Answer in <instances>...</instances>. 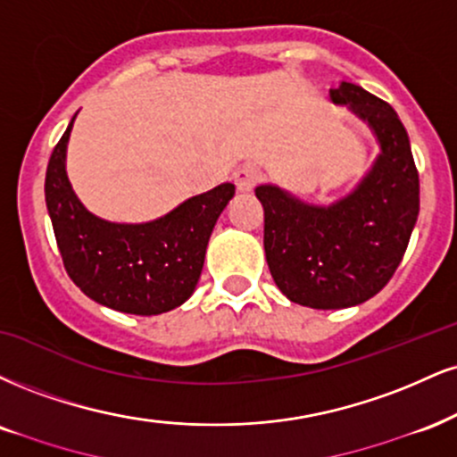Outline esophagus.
<instances>
[{"instance_id":"34e87169","label":"esophagus","mask_w":457,"mask_h":457,"mask_svg":"<svg viewBox=\"0 0 457 457\" xmlns=\"http://www.w3.org/2000/svg\"><path fill=\"white\" fill-rule=\"evenodd\" d=\"M262 172L255 166H243L234 172V183L238 187V191H251L253 187L260 183Z\"/></svg>"}]
</instances>
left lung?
Segmentation results:
<instances>
[{
	"instance_id": "1",
	"label": "left lung",
	"mask_w": 457,
	"mask_h": 457,
	"mask_svg": "<svg viewBox=\"0 0 457 457\" xmlns=\"http://www.w3.org/2000/svg\"><path fill=\"white\" fill-rule=\"evenodd\" d=\"M329 97L347 104L377 134L381 155L366 179L326 208L272 185L255 189L274 283L291 302L323 311L361 304L386 287L420 214V174L395 110L347 80Z\"/></svg>"
}]
</instances>
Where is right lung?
Masks as SVG:
<instances>
[{"instance_id": "right-lung-1", "label": "right lung", "mask_w": 457, "mask_h": 457, "mask_svg": "<svg viewBox=\"0 0 457 457\" xmlns=\"http://www.w3.org/2000/svg\"><path fill=\"white\" fill-rule=\"evenodd\" d=\"M71 123L53 148L44 180L54 240L70 278L91 300L129 315L176 309L194 294L208 238L234 197V185L191 197L151 223L104 221L80 204L65 174Z\"/></svg>"}]
</instances>
